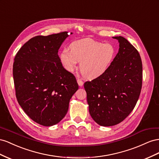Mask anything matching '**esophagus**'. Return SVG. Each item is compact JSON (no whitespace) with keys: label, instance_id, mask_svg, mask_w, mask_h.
<instances>
[{"label":"esophagus","instance_id":"34e87169","mask_svg":"<svg viewBox=\"0 0 159 159\" xmlns=\"http://www.w3.org/2000/svg\"><path fill=\"white\" fill-rule=\"evenodd\" d=\"M77 83H78V84L79 85V87H83V84H84V83L83 82L82 80H81L80 79H77Z\"/></svg>","mask_w":159,"mask_h":159}]
</instances>
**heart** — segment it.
Returning <instances> with one entry per match:
<instances>
[{"mask_svg": "<svg viewBox=\"0 0 159 159\" xmlns=\"http://www.w3.org/2000/svg\"><path fill=\"white\" fill-rule=\"evenodd\" d=\"M115 56L116 49L112 44L87 38L72 43L70 49H63L60 60L69 72L74 71L80 62V70L83 76L88 79H94L105 73Z\"/></svg>", "mask_w": 159, "mask_h": 159, "instance_id": "obj_1", "label": "heart"}]
</instances>
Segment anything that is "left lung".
<instances>
[{
  "label": "left lung",
  "instance_id": "left-lung-1",
  "mask_svg": "<svg viewBox=\"0 0 159 159\" xmlns=\"http://www.w3.org/2000/svg\"><path fill=\"white\" fill-rule=\"evenodd\" d=\"M119 52L109 69L84 84L90 115L103 126L120 123L132 112L142 88L143 65L137 50L125 38L114 37Z\"/></svg>",
  "mask_w": 159,
  "mask_h": 159
}]
</instances>
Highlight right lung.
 I'll list each match as a JSON object with an SVG mask.
<instances>
[{
  "mask_svg": "<svg viewBox=\"0 0 159 159\" xmlns=\"http://www.w3.org/2000/svg\"><path fill=\"white\" fill-rule=\"evenodd\" d=\"M68 37L67 32L37 36L27 41L15 58L13 78L18 102L40 125L58 123L79 89L75 76L64 69L58 55Z\"/></svg>",
  "mask_w": 159,
  "mask_h": 159,
  "instance_id": "1",
  "label": "right lung"
}]
</instances>
